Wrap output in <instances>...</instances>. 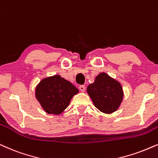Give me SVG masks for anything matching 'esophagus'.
<instances>
[{"instance_id":"esophagus-1","label":"esophagus","mask_w":158,"mask_h":158,"mask_svg":"<svg viewBox=\"0 0 158 158\" xmlns=\"http://www.w3.org/2000/svg\"><path fill=\"white\" fill-rule=\"evenodd\" d=\"M79 89H80V91H81L84 92V91H85V85H80V86H79Z\"/></svg>"}]
</instances>
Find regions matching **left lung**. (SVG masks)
Wrapping results in <instances>:
<instances>
[{"mask_svg": "<svg viewBox=\"0 0 158 158\" xmlns=\"http://www.w3.org/2000/svg\"><path fill=\"white\" fill-rule=\"evenodd\" d=\"M87 92L96 107L106 114L116 111L123 98L120 83L105 73L97 75L94 83L88 86Z\"/></svg>", "mask_w": 158, "mask_h": 158, "instance_id": "left-lung-1", "label": "left lung"}]
</instances>
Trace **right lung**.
<instances>
[{
    "label": "right lung",
    "instance_id": "1",
    "mask_svg": "<svg viewBox=\"0 0 158 158\" xmlns=\"http://www.w3.org/2000/svg\"><path fill=\"white\" fill-rule=\"evenodd\" d=\"M79 91L60 75L43 79L35 89V97L48 114H59L68 106L73 96Z\"/></svg>",
    "mask_w": 158,
    "mask_h": 158
}]
</instances>
